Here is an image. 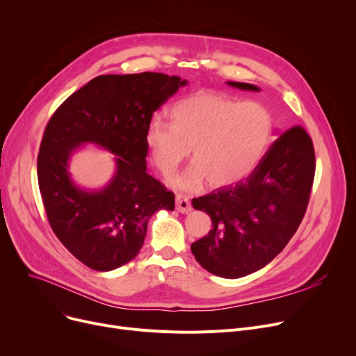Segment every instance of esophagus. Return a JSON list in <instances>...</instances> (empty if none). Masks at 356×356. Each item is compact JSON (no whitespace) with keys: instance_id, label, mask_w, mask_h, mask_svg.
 <instances>
[{"instance_id":"esophagus-1","label":"esophagus","mask_w":356,"mask_h":356,"mask_svg":"<svg viewBox=\"0 0 356 356\" xmlns=\"http://www.w3.org/2000/svg\"><path fill=\"white\" fill-rule=\"evenodd\" d=\"M176 211H179L180 213L192 212V204H191L189 199L183 195H177L176 196Z\"/></svg>"}]
</instances>
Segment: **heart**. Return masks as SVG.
<instances>
[{"label":"heart","mask_w":356,"mask_h":356,"mask_svg":"<svg viewBox=\"0 0 356 356\" xmlns=\"http://www.w3.org/2000/svg\"><path fill=\"white\" fill-rule=\"evenodd\" d=\"M170 121H149L145 144L164 176L175 173L192 148L195 164L173 180L180 191H195L204 180L215 189L245 180L264 159L274 133L273 114L264 104L216 90L180 99L170 109Z\"/></svg>","instance_id":"obj_1"}]
</instances>
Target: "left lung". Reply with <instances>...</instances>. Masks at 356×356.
I'll list each match as a JSON object with an SVG mask.
<instances>
[{
  "label": "left lung",
  "instance_id": "1",
  "mask_svg": "<svg viewBox=\"0 0 356 356\" xmlns=\"http://www.w3.org/2000/svg\"><path fill=\"white\" fill-rule=\"evenodd\" d=\"M229 86L259 92L244 82ZM314 149L302 127L280 134L244 183L193 199L212 219L207 236L192 244L197 263L223 278L252 274L284 250L306 213L314 177Z\"/></svg>",
  "mask_w": 356,
  "mask_h": 356
}]
</instances>
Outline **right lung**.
<instances>
[{"label": "right lung", "instance_id": "1", "mask_svg": "<svg viewBox=\"0 0 356 356\" xmlns=\"http://www.w3.org/2000/svg\"><path fill=\"white\" fill-rule=\"evenodd\" d=\"M188 81L164 73L102 74L88 82L50 118L37 159V177L53 232L81 263L115 270L143 248L148 220L175 209V195L147 173L145 128ZM93 143L116 157L99 190L82 188L70 175L77 148Z\"/></svg>", "mask_w": 356, "mask_h": 356}]
</instances>
